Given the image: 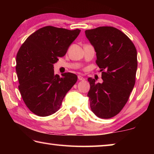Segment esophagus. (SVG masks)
<instances>
[{
	"label": "esophagus",
	"mask_w": 154,
	"mask_h": 154,
	"mask_svg": "<svg viewBox=\"0 0 154 154\" xmlns=\"http://www.w3.org/2000/svg\"><path fill=\"white\" fill-rule=\"evenodd\" d=\"M78 79L80 80V81H84L85 78L82 77V76H81V75H79V76H78Z\"/></svg>",
	"instance_id": "34e87169"
}]
</instances>
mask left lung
<instances>
[{"instance_id": "8db88e82", "label": "left lung", "mask_w": 154, "mask_h": 154, "mask_svg": "<svg viewBox=\"0 0 154 154\" xmlns=\"http://www.w3.org/2000/svg\"><path fill=\"white\" fill-rule=\"evenodd\" d=\"M85 33L95 49L103 80L100 83L88 78L91 110L100 118H111L124 108L134 86L137 49L128 36L114 27L100 26Z\"/></svg>"}]
</instances>
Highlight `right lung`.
<instances>
[{"label":"right lung","instance_id":"add662e5","mask_svg":"<svg viewBox=\"0 0 154 154\" xmlns=\"http://www.w3.org/2000/svg\"><path fill=\"white\" fill-rule=\"evenodd\" d=\"M48 26L30 35L16 56L18 85L27 107L36 116L45 117L60 108L66 93L77 82L71 72L54 75V64L66 54L80 32Z\"/></svg>","mask_w":154,"mask_h":154}]
</instances>
